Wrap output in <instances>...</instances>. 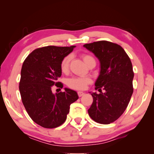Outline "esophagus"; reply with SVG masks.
Masks as SVG:
<instances>
[{
	"mask_svg": "<svg viewBox=\"0 0 154 154\" xmlns=\"http://www.w3.org/2000/svg\"><path fill=\"white\" fill-rule=\"evenodd\" d=\"M77 94H78V96H79V97H81V96H82L84 95V92H81V91H79V92H78Z\"/></svg>",
	"mask_w": 154,
	"mask_h": 154,
	"instance_id": "1",
	"label": "esophagus"
}]
</instances>
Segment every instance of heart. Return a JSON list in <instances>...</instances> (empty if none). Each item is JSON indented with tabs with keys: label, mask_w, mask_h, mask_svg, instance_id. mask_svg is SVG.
Instances as JSON below:
<instances>
[{
	"label": "heart",
	"mask_w": 154,
	"mask_h": 154,
	"mask_svg": "<svg viewBox=\"0 0 154 154\" xmlns=\"http://www.w3.org/2000/svg\"><path fill=\"white\" fill-rule=\"evenodd\" d=\"M82 60L85 64L88 65V64L91 62H95V60L94 57L92 56L90 54H82ZM71 56L70 55L66 56L60 62V70L63 73H66L69 71V65L70 62H71ZM92 83V79L88 77H75L70 78L67 80L66 84L69 88H72V89L82 90H84L86 88L87 85L90 83Z\"/></svg>",
	"instance_id": "heart-1"
}]
</instances>
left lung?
Wrapping results in <instances>:
<instances>
[{"instance_id": "1", "label": "left lung", "mask_w": 154, "mask_h": 154, "mask_svg": "<svg viewBox=\"0 0 154 154\" xmlns=\"http://www.w3.org/2000/svg\"><path fill=\"white\" fill-rule=\"evenodd\" d=\"M100 62V71L95 89L105 92H90L93 103L88 114L99 124H109L117 120L126 110L132 93L134 72L132 62L120 45L106 41L83 45Z\"/></svg>"}]
</instances>
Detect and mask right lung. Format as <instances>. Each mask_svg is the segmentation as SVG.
<instances>
[{
    "instance_id": "right-lung-1",
    "label": "right lung",
    "mask_w": 154,
    "mask_h": 154,
    "mask_svg": "<svg viewBox=\"0 0 154 154\" xmlns=\"http://www.w3.org/2000/svg\"><path fill=\"white\" fill-rule=\"evenodd\" d=\"M75 46H47L34 50L28 56L21 70L20 92L28 114L32 120L45 128H54L64 123L70 105L79 96L75 91L64 88L54 94V85L62 88L60 62Z\"/></svg>"
}]
</instances>
